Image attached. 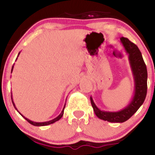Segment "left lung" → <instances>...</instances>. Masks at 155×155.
Here are the masks:
<instances>
[{
  "mask_svg": "<svg viewBox=\"0 0 155 155\" xmlns=\"http://www.w3.org/2000/svg\"><path fill=\"white\" fill-rule=\"evenodd\" d=\"M120 42L126 53L134 80V93L130 102L118 111L101 110L94 103L92 96L90 101L95 115L101 120L109 122L122 123L129 120L137 111L144 101L147 92V69L143 57L138 47L127 38H120Z\"/></svg>",
  "mask_w": 155,
  "mask_h": 155,
  "instance_id": "1",
  "label": "left lung"
}]
</instances>
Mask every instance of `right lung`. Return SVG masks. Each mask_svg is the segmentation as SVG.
Instances as JSON below:
<instances>
[{"mask_svg":"<svg viewBox=\"0 0 155 155\" xmlns=\"http://www.w3.org/2000/svg\"><path fill=\"white\" fill-rule=\"evenodd\" d=\"M19 54H20V51H19V54H18V55H17V58H18V57H19ZM17 59H16V60H17ZM13 68H14V65H13V66H12V71H13ZM12 104H13L14 106H15V109L17 110V111H18L19 114H20V115H21V116H22V117H24V118L25 119V120H26L27 121H28V122H29L30 124H33V125H34V126H46V125H49V124H53V123H54L55 122H57V121H58V120H60V119L62 118V117H63V113H64V109H65V105H64V107H63V110H62V111H61V113H60V114L58 115V116L56 117V118L53 119V120H50V121H47V122H33V121H31V120H29V119L26 118L25 117V116H23V115L22 114H21L20 112H19V111H18V110H17V107H16V106H15V102H14V101H13V98H12Z\"/></svg>","mask_w":155,"mask_h":155,"instance_id":"right-lung-1","label":"right lung"}]
</instances>
